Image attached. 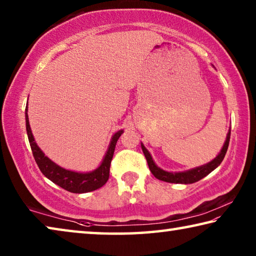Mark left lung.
<instances>
[{"instance_id": "left-lung-1", "label": "left lung", "mask_w": 256, "mask_h": 256, "mask_svg": "<svg viewBox=\"0 0 256 256\" xmlns=\"http://www.w3.org/2000/svg\"><path fill=\"white\" fill-rule=\"evenodd\" d=\"M229 140H230V128H229V132L227 133V138L226 141H224V146L220 152L218 154V156L214 159L211 160L210 162H208L203 166L193 168V170H186V172H166L159 168L157 164H154L152 157L148 150L146 149V146L141 144V148L142 151H144V157L146 159V162H148L149 170L150 172H152V175L158 178L160 180L167 182V183H176V184H192L196 183V182L202 180L203 177H206V175H209L212 170H214L216 167L219 166L220 164L226 156L228 146H229Z\"/></svg>"}]
</instances>
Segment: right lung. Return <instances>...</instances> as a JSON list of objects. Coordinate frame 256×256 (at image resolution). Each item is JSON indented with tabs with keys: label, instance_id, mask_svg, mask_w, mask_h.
Masks as SVG:
<instances>
[{
	"label": "right lung",
	"instance_id": "obj_1",
	"mask_svg": "<svg viewBox=\"0 0 256 256\" xmlns=\"http://www.w3.org/2000/svg\"><path fill=\"white\" fill-rule=\"evenodd\" d=\"M27 112L28 104L27 108H26V128H27L28 140L30 146H32L34 158L36 160L40 172L47 177V178L71 193L92 192V190L100 188L102 186L106 184L108 177H110V162L112 159V154H114L115 151L116 142H118L120 136H122L123 130H120V131H118L114 136H112L105 157H104L100 166H99L97 170L89 172H76L64 170V168L60 167L58 164L52 162L48 157H46L45 154L42 152L40 146H38L36 142H34L32 128H30L29 125Z\"/></svg>",
	"mask_w": 256,
	"mask_h": 256
}]
</instances>
